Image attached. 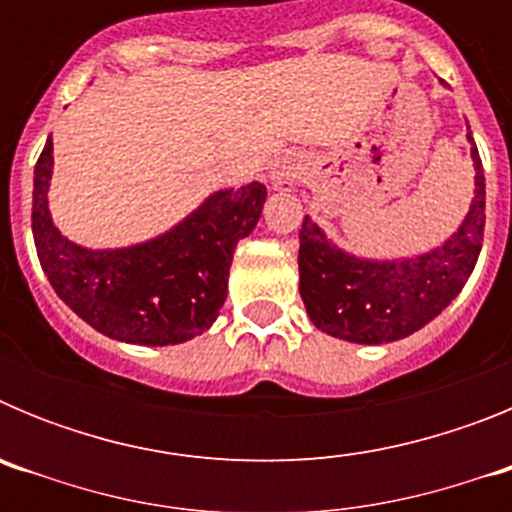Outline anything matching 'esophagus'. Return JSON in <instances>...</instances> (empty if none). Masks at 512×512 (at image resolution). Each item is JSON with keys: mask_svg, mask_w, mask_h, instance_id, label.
<instances>
[{"mask_svg": "<svg viewBox=\"0 0 512 512\" xmlns=\"http://www.w3.org/2000/svg\"><path fill=\"white\" fill-rule=\"evenodd\" d=\"M271 179H274L277 189H295L297 182H300V169L292 161H282V164H277Z\"/></svg>", "mask_w": 512, "mask_h": 512, "instance_id": "obj_1", "label": "esophagus"}]
</instances>
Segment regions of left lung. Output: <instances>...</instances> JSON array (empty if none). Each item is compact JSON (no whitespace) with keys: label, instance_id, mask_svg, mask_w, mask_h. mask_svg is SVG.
I'll list each match as a JSON object with an SVG mask.
<instances>
[{"label":"left lung","instance_id":"1","mask_svg":"<svg viewBox=\"0 0 512 512\" xmlns=\"http://www.w3.org/2000/svg\"><path fill=\"white\" fill-rule=\"evenodd\" d=\"M474 200L451 241L415 259L366 261L338 251L305 215L300 228V295L307 315L328 336L351 343H390L410 336L449 307L467 284L485 238V171L474 146Z\"/></svg>","mask_w":512,"mask_h":512}]
</instances>
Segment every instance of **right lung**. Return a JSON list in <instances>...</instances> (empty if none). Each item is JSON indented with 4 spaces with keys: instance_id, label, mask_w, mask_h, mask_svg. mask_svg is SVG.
<instances>
[{
    "instance_id": "1",
    "label": "right lung",
    "mask_w": 512,
    "mask_h": 512,
    "mask_svg": "<svg viewBox=\"0 0 512 512\" xmlns=\"http://www.w3.org/2000/svg\"><path fill=\"white\" fill-rule=\"evenodd\" d=\"M51 166L48 138L35 164L33 238L56 295L115 341L171 346L205 333L228 295L235 246L259 223L264 184L215 192L184 223L148 243L89 251L66 241L53 225Z\"/></svg>"
}]
</instances>
